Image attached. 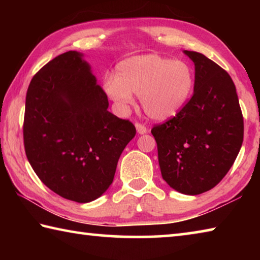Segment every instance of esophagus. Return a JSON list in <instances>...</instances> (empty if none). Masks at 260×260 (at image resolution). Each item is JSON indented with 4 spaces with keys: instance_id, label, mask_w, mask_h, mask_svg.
<instances>
[{
    "instance_id": "1",
    "label": "esophagus",
    "mask_w": 260,
    "mask_h": 260,
    "mask_svg": "<svg viewBox=\"0 0 260 260\" xmlns=\"http://www.w3.org/2000/svg\"><path fill=\"white\" fill-rule=\"evenodd\" d=\"M135 127H136V132H138L139 134H146L147 132H148V129H147V127L144 126V125H142V124H139V122H136L135 124Z\"/></svg>"
}]
</instances>
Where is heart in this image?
Returning a JSON list of instances; mask_svg holds the SVG:
<instances>
[{
	"instance_id": "b5f03b06",
	"label": "heart",
	"mask_w": 260,
	"mask_h": 260,
	"mask_svg": "<svg viewBox=\"0 0 260 260\" xmlns=\"http://www.w3.org/2000/svg\"><path fill=\"white\" fill-rule=\"evenodd\" d=\"M195 77L190 65L157 54L134 56L119 61L114 76L103 80V90L120 112H127L140 95L143 111L153 120L177 116L190 100Z\"/></svg>"
}]
</instances>
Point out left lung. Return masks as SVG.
<instances>
[{
    "label": "left lung",
    "mask_w": 260,
    "mask_h": 260,
    "mask_svg": "<svg viewBox=\"0 0 260 260\" xmlns=\"http://www.w3.org/2000/svg\"><path fill=\"white\" fill-rule=\"evenodd\" d=\"M183 52L195 64L193 94L151 133L162 179L174 190L199 195L217 186L234 164L243 142V116L230 74L203 54Z\"/></svg>",
    "instance_id": "1"
}]
</instances>
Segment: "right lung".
Masks as SVG:
<instances>
[{
	"mask_svg": "<svg viewBox=\"0 0 260 260\" xmlns=\"http://www.w3.org/2000/svg\"><path fill=\"white\" fill-rule=\"evenodd\" d=\"M108 108V96L81 52L55 57L33 77L26 94L25 152L57 195L88 203L112 183L136 129Z\"/></svg>",
	"mask_w": 260,
	"mask_h": 260,
	"instance_id": "add662e5",
	"label": "right lung"
}]
</instances>
